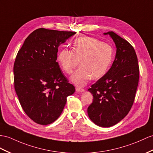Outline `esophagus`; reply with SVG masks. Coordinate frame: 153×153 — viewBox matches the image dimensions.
Wrapping results in <instances>:
<instances>
[{"instance_id":"1","label":"esophagus","mask_w":153,"mask_h":153,"mask_svg":"<svg viewBox=\"0 0 153 153\" xmlns=\"http://www.w3.org/2000/svg\"><path fill=\"white\" fill-rule=\"evenodd\" d=\"M85 91V89L83 88H76V91L77 93H80V92H84Z\"/></svg>"}]
</instances>
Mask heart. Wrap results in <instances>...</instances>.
I'll use <instances>...</instances> for the list:
<instances>
[{"instance_id": "heart-1", "label": "heart", "mask_w": 153, "mask_h": 153, "mask_svg": "<svg viewBox=\"0 0 153 153\" xmlns=\"http://www.w3.org/2000/svg\"><path fill=\"white\" fill-rule=\"evenodd\" d=\"M113 48L110 44L91 37L78 38L73 51L64 48L58 56V62L64 71L71 74L79 65L81 67L71 77L77 86H83L94 79L105 75L113 59Z\"/></svg>"}]
</instances>
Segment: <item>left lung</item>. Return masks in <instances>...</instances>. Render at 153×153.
Segmentation results:
<instances>
[{
    "instance_id": "8db88e82",
    "label": "left lung",
    "mask_w": 153,
    "mask_h": 153,
    "mask_svg": "<svg viewBox=\"0 0 153 153\" xmlns=\"http://www.w3.org/2000/svg\"><path fill=\"white\" fill-rule=\"evenodd\" d=\"M117 48L115 58L105 75L88 91L94 100L88 108L90 120L97 125L109 127L121 121L134 101L140 71L137 58L129 42L114 32H108Z\"/></svg>"
}]
</instances>
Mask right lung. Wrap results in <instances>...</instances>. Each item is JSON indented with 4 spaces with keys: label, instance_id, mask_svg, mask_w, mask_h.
Instances as JSON below:
<instances>
[{
    "label": "right lung",
    "instance_id": "1",
    "mask_svg": "<svg viewBox=\"0 0 153 153\" xmlns=\"http://www.w3.org/2000/svg\"><path fill=\"white\" fill-rule=\"evenodd\" d=\"M75 32L38 28L18 51L13 65L14 87L22 108L32 121L47 125L61 115L74 86L56 62L58 47Z\"/></svg>",
    "mask_w": 153,
    "mask_h": 153
}]
</instances>
